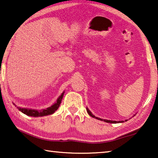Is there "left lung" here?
Here are the masks:
<instances>
[{"mask_svg":"<svg viewBox=\"0 0 158 158\" xmlns=\"http://www.w3.org/2000/svg\"><path fill=\"white\" fill-rule=\"evenodd\" d=\"M87 109V112L88 114H89L90 116L93 117V118H95L98 119V120H100V121H105L106 123H123L125 122L124 121H110V120H105V119H102L100 118H98V117H95L94 115H93L91 112L90 111V110L88 108H86ZM125 121H127V120Z\"/></svg>","mask_w":158,"mask_h":158,"instance_id":"left-lung-1","label":"left lung"}]
</instances>
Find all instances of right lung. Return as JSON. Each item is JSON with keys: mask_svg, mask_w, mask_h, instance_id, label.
I'll return each instance as SVG.
<instances>
[{"mask_svg": "<svg viewBox=\"0 0 158 158\" xmlns=\"http://www.w3.org/2000/svg\"><path fill=\"white\" fill-rule=\"evenodd\" d=\"M64 93L65 92H63L62 94L59 96V98L57 99L56 102L54 103L52 106H51L47 109H42V110H35V109L21 108V107H19V106H17V108L19 110L22 112V113L29 116L39 117V116H47V115L52 114L57 110L58 107H59V106L61 103V101H62V99L64 95Z\"/></svg>", "mask_w": 158, "mask_h": 158, "instance_id": "right-lung-1", "label": "right lung"}]
</instances>
